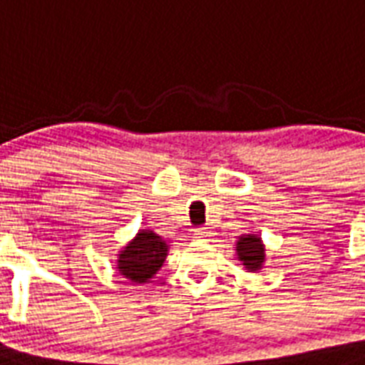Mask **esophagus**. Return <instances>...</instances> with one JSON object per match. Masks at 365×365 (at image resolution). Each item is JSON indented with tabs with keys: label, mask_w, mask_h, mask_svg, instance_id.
Masks as SVG:
<instances>
[{
	"label": "esophagus",
	"mask_w": 365,
	"mask_h": 365,
	"mask_svg": "<svg viewBox=\"0 0 365 365\" xmlns=\"http://www.w3.org/2000/svg\"><path fill=\"white\" fill-rule=\"evenodd\" d=\"M210 235H212V227L210 225H204V227L196 230V237H210Z\"/></svg>",
	"instance_id": "esophagus-1"
}]
</instances>
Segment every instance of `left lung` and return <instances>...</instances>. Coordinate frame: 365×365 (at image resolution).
<instances>
[{
    "instance_id": "1",
    "label": "left lung",
    "mask_w": 365,
    "mask_h": 365,
    "mask_svg": "<svg viewBox=\"0 0 365 365\" xmlns=\"http://www.w3.org/2000/svg\"><path fill=\"white\" fill-rule=\"evenodd\" d=\"M237 259L249 272L260 270L264 264V245L257 235H241L237 241Z\"/></svg>"
}]
</instances>
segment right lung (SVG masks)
<instances>
[{
    "mask_svg": "<svg viewBox=\"0 0 365 365\" xmlns=\"http://www.w3.org/2000/svg\"><path fill=\"white\" fill-rule=\"evenodd\" d=\"M169 245L151 230H140L130 243L124 247L116 260L120 276L135 284H143L157 274L167 259Z\"/></svg>",
    "mask_w": 365,
    "mask_h": 365,
    "instance_id": "1",
    "label": "right lung"
}]
</instances>
